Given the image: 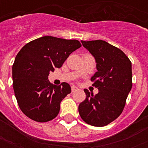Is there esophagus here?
<instances>
[{
  "mask_svg": "<svg viewBox=\"0 0 148 148\" xmlns=\"http://www.w3.org/2000/svg\"><path fill=\"white\" fill-rule=\"evenodd\" d=\"M77 90H78V88H77L76 86H74V85L71 86V91H72V92H75V91H77Z\"/></svg>",
  "mask_w": 148,
  "mask_h": 148,
  "instance_id": "obj_1",
  "label": "esophagus"
}]
</instances>
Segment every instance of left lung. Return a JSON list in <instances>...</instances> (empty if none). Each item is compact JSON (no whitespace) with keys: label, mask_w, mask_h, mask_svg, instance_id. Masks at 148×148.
Returning a JSON list of instances; mask_svg holds the SVG:
<instances>
[{"label":"left lung","mask_w":148,"mask_h":148,"mask_svg":"<svg viewBox=\"0 0 148 148\" xmlns=\"http://www.w3.org/2000/svg\"><path fill=\"white\" fill-rule=\"evenodd\" d=\"M81 43L95 58L97 71L90 78L96 95L84 89L86 99L79 104L84 121L95 127L108 125L119 117L132 88L131 62L119 48L104 40Z\"/></svg>","instance_id":"obj_1"}]
</instances>
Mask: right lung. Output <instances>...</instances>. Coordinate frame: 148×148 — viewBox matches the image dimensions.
I'll return each instance as SVG.
<instances>
[{
	"label": "right lung",
	"mask_w": 148,
	"mask_h": 148,
	"mask_svg": "<svg viewBox=\"0 0 148 148\" xmlns=\"http://www.w3.org/2000/svg\"><path fill=\"white\" fill-rule=\"evenodd\" d=\"M81 47L77 40L45 36L27 43L18 52L12 67L13 88L20 109L27 117L47 122L58 116L60 102L71 88L65 82L53 85L48 75Z\"/></svg>",
	"instance_id": "add662e5"
}]
</instances>
